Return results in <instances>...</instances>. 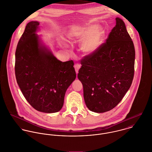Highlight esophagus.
<instances>
[{"mask_svg": "<svg viewBox=\"0 0 152 152\" xmlns=\"http://www.w3.org/2000/svg\"><path fill=\"white\" fill-rule=\"evenodd\" d=\"M74 67H75V69L76 73V74H77V73H78V72H79V69L80 68L81 66H80V64L76 63V64H75V66H74Z\"/></svg>", "mask_w": 152, "mask_h": 152, "instance_id": "1", "label": "esophagus"}]
</instances>
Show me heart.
<instances>
[{
  "label": "heart",
  "mask_w": 152,
  "mask_h": 152,
  "mask_svg": "<svg viewBox=\"0 0 152 152\" xmlns=\"http://www.w3.org/2000/svg\"><path fill=\"white\" fill-rule=\"evenodd\" d=\"M71 37L78 40L84 38L80 44V49L86 54L90 55L101 46L104 37V31L102 27H97V25H86L73 31Z\"/></svg>",
  "instance_id": "b5f03b06"
}]
</instances>
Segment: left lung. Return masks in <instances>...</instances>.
Instances as JSON below:
<instances>
[{
	"label": "left lung",
	"instance_id": "obj_1",
	"mask_svg": "<svg viewBox=\"0 0 152 152\" xmlns=\"http://www.w3.org/2000/svg\"><path fill=\"white\" fill-rule=\"evenodd\" d=\"M116 21L106 42L82 60L77 75L83 85L86 105L96 113H104L115 107L133 79V42L122 19L116 18Z\"/></svg>",
	"mask_w": 152,
	"mask_h": 152
}]
</instances>
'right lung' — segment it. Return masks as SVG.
I'll use <instances>...</instances> for the list:
<instances>
[{"mask_svg":"<svg viewBox=\"0 0 152 152\" xmlns=\"http://www.w3.org/2000/svg\"><path fill=\"white\" fill-rule=\"evenodd\" d=\"M39 22H29L15 53V75L24 97L37 111L61 110L66 91L75 80L73 61L62 62L42 42L36 33Z\"/></svg>","mask_w":152,"mask_h":152,"instance_id":"1","label":"right lung"}]
</instances>
